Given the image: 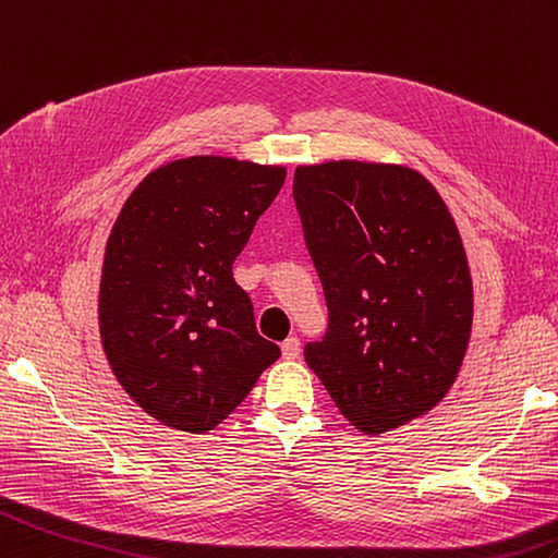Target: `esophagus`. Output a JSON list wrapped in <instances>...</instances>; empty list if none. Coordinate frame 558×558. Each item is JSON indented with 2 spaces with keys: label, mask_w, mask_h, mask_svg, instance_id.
Returning a JSON list of instances; mask_svg holds the SVG:
<instances>
[{
  "label": "esophagus",
  "mask_w": 558,
  "mask_h": 558,
  "mask_svg": "<svg viewBox=\"0 0 558 558\" xmlns=\"http://www.w3.org/2000/svg\"><path fill=\"white\" fill-rule=\"evenodd\" d=\"M300 340L296 338H288L282 342V359H288V361H294L296 356H300Z\"/></svg>",
  "instance_id": "1"
}]
</instances>
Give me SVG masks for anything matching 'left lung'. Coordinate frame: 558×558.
<instances>
[{
  "instance_id": "1",
  "label": "left lung",
  "mask_w": 558,
  "mask_h": 558,
  "mask_svg": "<svg viewBox=\"0 0 558 558\" xmlns=\"http://www.w3.org/2000/svg\"><path fill=\"white\" fill-rule=\"evenodd\" d=\"M292 194L328 304L306 364L349 423L390 433L442 401L469 347L473 282L454 218L399 163L296 166Z\"/></svg>"
}]
</instances>
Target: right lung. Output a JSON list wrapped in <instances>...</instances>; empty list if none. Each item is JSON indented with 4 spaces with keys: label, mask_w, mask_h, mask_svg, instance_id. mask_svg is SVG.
Masks as SVG:
<instances>
[{
    "label": "right lung",
    "mask_w": 558,
    "mask_h": 558,
    "mask_svg": "<svg viewBox=\"0 0 558 558\" xmlns=\"http://www.w3.org/2000/svg\"><path fill=\"white\" fill-rule=\"evenodd\" d=\"M282 166L187 157L125 199L104 252L99 335L135 404L173 430H214L280 356L232 278L284 183Z\"/></svg>",
    "instance_id": "add662e5"
}]
</instances>
